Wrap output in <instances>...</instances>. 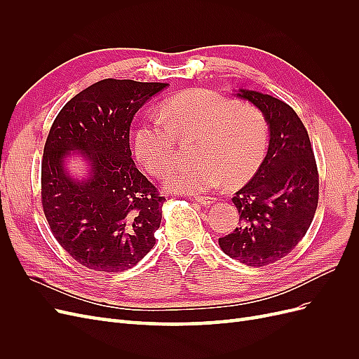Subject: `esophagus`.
I'll use <instances>...</instances> for the list:
<instances>
[{"mask_svg":"<svg viewBox=\"0 0 359 359\" xmlns=\"http://www.w3.org/2000/svg\"><path fill=\"white\" fill-rule=\"evenodd\" d=\"M193 201H196V202H199L201 205H211V203H214L217 199L215 198H212V196H193Z\"/></svg>","mask_w":359,"mask_h":359,"instance_id":"esophagus-1","label":"esophagus"}]
</instances>
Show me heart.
Returning <instances> with one entry per match:
<instances>
[{
  "mask_svg": "<svg viewBox=\"0 0 359 359\" xmlns=\"http://www.w3.org/2000/svg\"><path fill=\"white\" fill-rule=\"evenodd\" d=\"M180 140L198 139L193 156L168 170L165 186L178 193H203L224 181L240 187L262 166L269 124L256 106L240 104L208 90H189L163 103L160 116H149L135 135L139 161L151 175H163L177 156Z\"/></svg>",
  "mask_w": 359,
  "mask_h": 359,
  "instance_id": "obj_1",
  "label": "heart"
}]
</instances>
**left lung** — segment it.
Here are the masks:
<instances>
[{"instance_id":"left-lung-1","label":"left lung","mask_w":359,"mask_h":359,"mask_svg":"<svg viewBox=\"0 0 359 359\" xmlns=\"http://www.w3.org/2000/svg\"><path fill=\"white\" fill-rule=\"evenodd\" d=\"M262 111L269 145L262 166L232 202L240 227L219 238L223 252L248 266L274 264L307 233L319 201V172L306 127L292 107L273 95L240 90Z\"/></svg>"}]
</instances>
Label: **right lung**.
<instances>
[{
  "label": "right lung",
  "instance_id": "add662e5",
  "mask_svg": "<svg viewBox=\"0 0 359 359\" xmlns=\"http://www.w3.org/2000/svg\"><path fill=\"white\" fill-rule=\"evenodd\" d=\"M166 86L99 81L64 104L49 130L41 160L43 212L60 245L86 268L121 273L156 244L166 199L135 166L130 126ZM70 150L90 161L85 182L73 180L63 168Z\"/></svg>",
  "mask_w": 359,
  "mask_h": 359
}]
</instances>
